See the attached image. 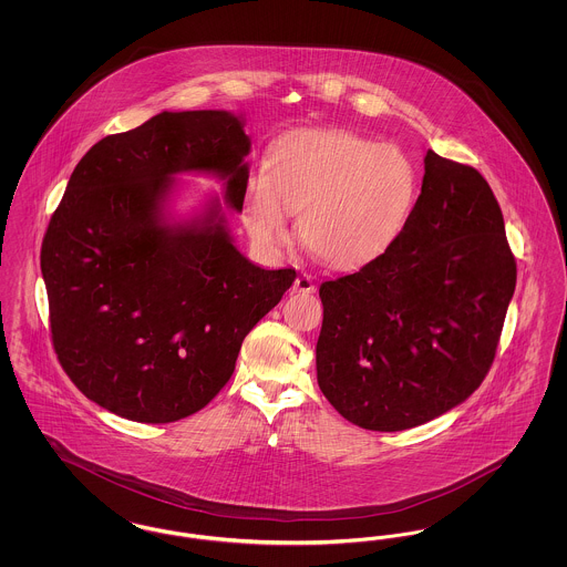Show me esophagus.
Masks as SVG:
<instances>
[{
	"label": "esophagus",
	"mask_w": 567,
	"mask_h": 567,
	"mask_svg": "<svg viewBox=\"0 0 567 567\" xmlns=\"http://www.w3.org/2000/svg\"><path fill=\"white\" fill-rule=\"evenodd\" d=\"M293 291L296 293H315V278L310 274H306V271L297 274Z\"/></svg>",
	"instance_id": "esophagus-1"
}]
</instances>
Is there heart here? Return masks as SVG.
<instances>
[{"mask_svg": "<svg viewBox=\"0 0 567 567\" xmlns=\"http://www.w3.org/2000/svg\"><path fill=\"white\" fill-rule=\"evenodd\" d=\"M419 197L404 151L342 130H297L271 148L266 174L250 178L244 225L259 244L289 240L299 213L301 244L324 264L354 268L402 236Z\"/></svg>", "mask_w": 567, "mask_h": 567, "instance_id": "b5f03b06", "label": "heart"}]
</instances>
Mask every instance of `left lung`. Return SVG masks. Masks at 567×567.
Returning <instances> with one entry per match:
<instances>
[{
  "label": "left lung",
  "instance_id": "1",
  "mask_svg": "<svg viewBox=\"0 0 567 567\" xmlns=\"http://www.w3.org/2000/svg\"><path fill=\"white\" fill-rule=\"evenodd\" d=\"M516 285L499 204L478 169L427 151L402 236L319 289L317 380L372 432L423 425L485 380Z\"/></svg>",
  "mask_w": 567,
  "mask_h": 567
}]
</instances>
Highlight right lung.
Returning a JSON list of instances; mask_svg holds the SVG:
<instances>
[{
  "label": "right lung",
  "mask_w": 567,
  "mask_h": 567,
  "mask_svg": "<svg viewBox=\"0 0 567 567\" xmlns=\"http://www.w3.org/2000/svg\"><path fill=\"white\" fill-rule=\"evenodd\" d=\"M250 140L225 110L162 112L74 167L40 268L53 347L82 393L137 423L195 414L227 384L246 333L293 285L231 243L218 199L174 220L176 176L213 174L243 210Z\"/></svg>",
  "instance_id": "1"
}]
</instances>
